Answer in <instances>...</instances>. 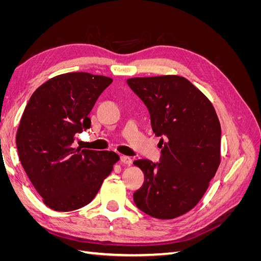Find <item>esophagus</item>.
Masks as SVG:
<instances>
[{
    "instance_id": "1",
    "label": "esophagus",
    "mask_w": 261,
    "mask_h": 261,
    "mask_svg": "<svg viewBox=\"0 0 261 261\" xmlns=\"http://www.w3.org/2000/svg\"><path fill=\"white\" fill-rule=\"evenodd\" d=\"M121 162H122L123 164H126V165H130V164H132V162H133V160L130 159L129 156L122 155V156H121Z\"/></svg>"
}]
</instances>
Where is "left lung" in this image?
<instances>
[{
	"mask_svg": "<svg viewBox=\"0 0 261 261\" xmlns=\"http://www.w3.org/2000/svg\"><path fill=\"white\" fill-rule=\"evenodd\" d=\"M127 84L148 108L162 148L159 163L134 162L145 175L134 201L153 218H177L199 202L220 165L221 125L216 110L184 77H136Z\"/></svg>",
	"mask_w": 261,
	"mask_h": 261,
	"instance_id": "left-lung-1",
	"label": "left lung"
}]
</instances>
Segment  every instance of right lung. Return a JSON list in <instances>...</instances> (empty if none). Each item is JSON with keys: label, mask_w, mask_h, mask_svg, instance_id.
I'll use <instances>...</instances> for the list:
<instances>
[{"label": "right lung", "mask_w": 261, "mask_h": 261, "mask_svg": "<svg viewBox=\"0 0 261 261\" xmlns=\"http://www.w3.org/2000/svg\"><path fill=\"white\" fill-rule=\"evenodd\" d=\"M113 81L89 73H66L42 84L30 97L17 129L19 160L43 202L55 211L88 204L120 160L113 151L74 147L90 128L89 113Z\"/></svg>", "instance_id": "obj_1"}]
</instances>
